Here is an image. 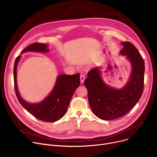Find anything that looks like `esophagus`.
<instances>
[{
  "mask_svg": "<svg viewBox=\"0 0 157 157\" xmlns=\"http://www.w3.org/2000/svg\"><path fill=\"white\" fill-rule=\"evenodd\" d=\"M85 78H86V77H85L84 75H81L80 76V79H81V83H83V82H84V80H85Z\"/></svg>",
  "mask_w": 157,
  "mask_h": 157,
  "instance_id": "esophagus-1",
  "label": "esophagus"
}]
</instances>
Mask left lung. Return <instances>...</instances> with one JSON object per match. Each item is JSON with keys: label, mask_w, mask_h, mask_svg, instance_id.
<instances>
[{"label": "left lung", "mask_w": 157, "mask_h": 157, "mask_svg": "<svg viewBox=\"0 0 157 157\" xmlns=\"http://www.w3.org/2000/svg\"><path fill=\"white\" fill-rule=\"evenodd\" d=\"M121 43L123 48L119 54L125 56L131 65V72L125 85L117 89L105 84L101 77V66L89 71L84 82L91 109L102 120H113L125 115L137 104L144 90V59L132 43Z\"/></svg>", "instance_id": "left-lung-1"}]
</instances>
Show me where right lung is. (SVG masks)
I'll list each match as a JSON object with an SVG mask.
<instances>
[{
  "label": "right lung",
  "instance_id": "right-lung-1",
  "mask_svg": "<svg viewBox=\"0 0 157 157\" xmlns=\"http://www.w3.org/2000/svg\"><path fill=\"white\" fill-rule=\"evenodd\" d=\"M50 50L48 44L33 43L21 52L47 53ZM21 56H18L15 61L13 68V79L15 91L17 99L27 111L39 120L53 122L61 119L66 114L74 92L80 84V75H60L57 76L55 86L51 93L43 101L36 103H30L20 96L17 82V69Z\"/></svg>",
  "mask_w": 157,
  "mask_h": 157
}]
</instances>
